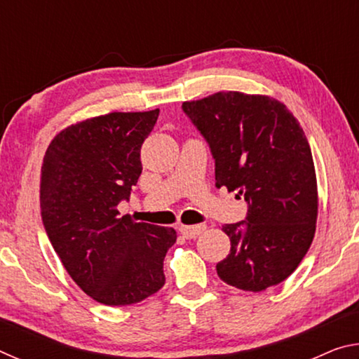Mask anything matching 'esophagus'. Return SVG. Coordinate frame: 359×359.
<instances>
[{"instance_id": "34e87169", "label": "esophagus", "mask_w": 359, "mask_h": 359, "mask_svg": "<svg viewBox=\"0 0 359 359\" xmlns=\"http://www.w3.org/2000/svg\"><path fill=\"white\" fill-rule=\"evenodd\" d=\"M204 229H205L204 224H193V226H187V224H182V226L179 228L180 233L184 234L187 239H194V238H198V236L201 234Z\"/></svg>"}]
</instances>
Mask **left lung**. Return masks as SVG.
Masks as SVG:
<instances>
[{
	"label": "left lung",
	"instance_id": "1",
	"mask_svg": "<svg viewBox=\"0 0 359 359\" xmlns=\"http://www.w3.org/2000/svg\"><path fill=\"white\" fill-rule=\"evenodd\" d=\"M182 109L209 142L215 187L248 204L245 222L222 226L231 250L217 264L218 277L253 293L283 282L306 257L318 215L312 150L299 121L283 102L241 92Z\"/></svg>",
	"mask_w": 359,
	"mask_h": 359
}]
</instances>
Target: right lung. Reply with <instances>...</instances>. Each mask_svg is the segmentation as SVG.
<instances>
[{"mask_svg":"<svg viewBox=\"0 0 359 359\" xmlns=\"http://www.w3.org/2000/svg\"><path fill=\"white\" fill-rule=\"evenodd\" d=\"M160 109L111 112L52 139L41 168V215L53 250L82 291L106 306L144 301L165 285L174 228L120 217L142 172L141 147Z\"/></svg>","mask_w":359,"mask_h":359,"instance_id":"add662e5","label":"right lung"}]
</instances>
